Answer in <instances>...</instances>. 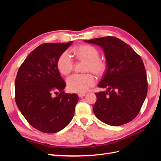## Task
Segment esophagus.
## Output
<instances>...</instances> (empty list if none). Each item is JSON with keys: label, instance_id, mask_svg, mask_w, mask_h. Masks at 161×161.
<instances>
[{"label": "esophagus", "instance_id": "1", "mask_svg": "<svg viewBox=\"0 0 161 161\" xmlns=\"http://www.w3.org/2000/svg\"><path fill=\"white\" fill-rule=\"evenodd\" d=\"M78 95H79V97H83L86 95V94L83 92V93H79V94H78Z\"/></svg>", "mask_w": 161, "mask_h": 161}]
</instances>
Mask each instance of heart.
<instances>
[{"label":"heart","mask_w":161,"mask_h":161,"mask_svg":"<svg viewBox=\"0 0 161 161\" xmlns=\"http://www.w3.org/2000/svg\"><path fill=\"white\" fill-rule=\"evenodd\" d=\"M75 53L79 60L86 62L85 71H92L97 75L103 74L106 69L105 62L100 59L99 52L96 47L90 45H82L76 47ZM58 70L62 75H69L74 67L70 55L68 52H63L57 61ZM96 82L95 77L90 73L74 74L66 80L67 87L70 92H83L88 91L90 87L94 86Z\"/></svg>","instance_id":"b5f03b06"}]
</instances>
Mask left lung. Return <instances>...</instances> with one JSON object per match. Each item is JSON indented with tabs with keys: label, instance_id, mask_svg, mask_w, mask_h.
I'll return each instance as SVG.
<instances>
[{
	"label": "left lung",
	"instance_id": "left-lung-1",
	"mask_svg": "<svg viewBox=\"0 0 161 161\" xmlns=\"http://www.w3.org/2000/svg\"><path fill=\"white\" fill-rule=\"evenodd\" d=\"M101 47L107 70L95 94V116L103 123L119 126L133 120L140 111L148 90L147 72L142 58L119 39L108 36L85 40Z\"/></svg>",
	"mask_w": 161,
	"mask_h": 161
}]
</instances>
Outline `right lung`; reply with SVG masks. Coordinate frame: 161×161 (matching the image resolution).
Returning <instances> with one entry per match:
<instances>
[{"label": "right lung", "instance_id": "right-lung-1", "mask_svg": "<svg viewBox=\"0 0 161 161\" xmlns=\"http://www.w3.org/2000/svg\"><path fill=\"white\" fill-rule=\"evenodd\" d=\"M72 43L41 44L28 55L17 72V105L29 124L42 132L62 130L75 114L79 97L63 91L66 84L57 67L58 58ZM53 92L58 95L52 97Z\"/></svg>", "mask_w": 161, "mask_h": 161}]
</instances>
